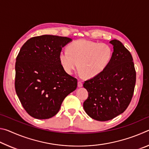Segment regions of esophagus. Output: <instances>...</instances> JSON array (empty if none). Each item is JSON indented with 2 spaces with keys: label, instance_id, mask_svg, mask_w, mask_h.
Masks as SVG:
<instances>
[{
  "label": "esophagus",
  "instance_id": "34e87169",
  "mask_svg": "<svg viewBox=\"0 0 149 149\" xmlns=\"http://www.w3.org/2000/svg\"><path fill=\"white\" fill-rule=\"evenodd\" d=\"M82 86H83V84L81 83V81H78L77 87H81Z\"/></svg>",
  "mask_w": 149,
  "mask_h": 149
}]
</instances>
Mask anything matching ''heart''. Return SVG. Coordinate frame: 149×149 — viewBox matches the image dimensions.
Segmentation results:
<instances>
[{
	"mask_svg": "<svg viewBox=\"0 0 149 149\" xmlns=\"http://www.w3.org/2000/svg\"><path fill=\"white\" fill-rule=\"evenodd\" d=\"M112 57L109 45L87 40H78L70 45L69 50L62 49L59 60L65 72L72 74L79 63L80 74L93 78L104 71Z\"/></svg>",
	"mask_w": 149,
	"mask_h": 149,
	"instance_id": "b5f03b06",
	"label": "heart"
}]
</instances>
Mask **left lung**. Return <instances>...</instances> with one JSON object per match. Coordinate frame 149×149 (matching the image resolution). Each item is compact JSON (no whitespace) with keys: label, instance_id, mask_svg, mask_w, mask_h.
Returning <instances> with one entry per match:
<instances>
[{"label":"left lung","instance_id":"left-lung-1","mask_svg":"<svg viewBox=\"0 0 149 149\" xmlns=\"http://www.w3.org/2000/svg\"><path fill=\"white\" fill-rule=\"evenodd\" d=\"M114 51L101 74L85 81L84 87L89 97L84 108L97 121L112 120L126 110L134 93L136 72L130 52L120 41L112 40Z\"/></svg>","mask_w":149,"mask_h":149}]
</instances>
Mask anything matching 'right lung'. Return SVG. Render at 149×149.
<instances>
[{
  "mask_svg": "<svg viewBox=\"0 0 149 149\" xmlns=\"http://www.w3.org/2000/svg\"><path fill=\"white\" fill-rule=\"evenodd\" d=\"M66 37L44 35L25 42L16 58L15 89L26 112L36 119L56 115L65 97L76 89V78L68 74L59 60Z\"/></svg>",
  "mask_w": 149,
  "mask_h": 149,
  "instance_id": "right-lung-1",
  "label": "right lung"
}]
</instances>
